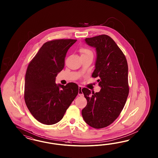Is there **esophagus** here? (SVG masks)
I'll return each instance as SVG.
<instances>
[{
    "label": "esophagus",
    "instance_id": "1",
    "mask_svg": "<svg viewBox=\"0 0 158 158\" xmlns=\"http://www.w3.org/2000/svg\"><path fill=\"white\" fill-rule=\"evenodd\" d=\"M82 87L81 86H79V91H78V95L80 96H83V93L81 91Z\"/></svg>",
    "mask_w": 158,
    "mask_h": 158
}]
</instances>
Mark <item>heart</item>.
<instances>
[{
	"instance_id": "heart-1",
	"label": "heart",
	"mask_w": 158,
	"mask_h": 158,
	"mask_svg": "<svg viewBox=\"0 0 158 158\" xmlns=\"http://www.w3.org/2000/svg\"><path fill=\"white\" fill-rule=\"evenodd\" d=\"M80 52L81 54V56H85V55L90 54V53H93L90 50H89L87 48H82L80 50Z\"/></svg>"
}]
</instances>
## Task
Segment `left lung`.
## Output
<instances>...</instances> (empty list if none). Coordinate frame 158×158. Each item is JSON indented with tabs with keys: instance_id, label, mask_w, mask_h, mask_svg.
<instances>
[{
	"instance_id": "8db88e82",
	"label": "left lung",
	"mask_w": 158,
	"mask_h": 158,
	"mask_svg": "<svg viewBox=\"0 0 158 158\" xmlns=\"http://www.w3.org/2000/svg\"><path fill=\"white\" fill-rule=\"evenodd\" d=\"M85 42L96 48L92 77L99 78L101 89L96 93L86 88L81 90L87 101L81 114L87 124L102 129L118 118L125 105L129 93L128 65L124 54L110 36L101 35L86 38Z\"/></svg>"
}]
</instances>
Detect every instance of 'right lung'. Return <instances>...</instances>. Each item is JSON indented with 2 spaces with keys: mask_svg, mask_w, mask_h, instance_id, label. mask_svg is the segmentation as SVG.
Segmentation results:
<instances>
[{
  "mask_svg": "<svg viewBox=\"0 0 158 158\" xmlns=\"http://www.w3.org/2000/svg\"><path fill=\"white\" fill-rule=\"evenodd\" d=\"M76 39H56L44 43L29 62L25 77L24 100L29 112L43 124L57 123L77 97L75 83L55 82L63 69L68 49Z\"/></svg>",
  "mask_w": 158,
  "mask_h": 158,
  "instance_id": "add662e5",
  "label": "right lung"
}]
</instances>
